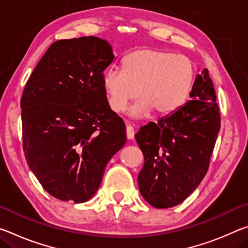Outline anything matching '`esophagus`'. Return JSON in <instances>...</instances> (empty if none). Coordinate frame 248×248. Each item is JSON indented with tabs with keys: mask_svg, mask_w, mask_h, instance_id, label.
<instances>
[{
	"mask_svg": "<svg viewBox=\"0 0 248 248\" xmlns=\"http://www.w3.org/2000/svg\"><path fill=\"white\" fill-rule=\"evenodd\" d=\"M125 134H127V138L129 140H132L134 138V129L131 127V125H127L125 128Z\"/></svg>",
	"mask_w": 248,
	"mask_h": 248,
	"instance_id": "1",
	"label": "esophagus"
}]
</instances>
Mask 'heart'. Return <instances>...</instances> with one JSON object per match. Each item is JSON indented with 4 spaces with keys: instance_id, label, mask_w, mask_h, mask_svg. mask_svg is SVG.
<instances>
[{
    "instance_id": "b5f03b06",
    "label": "heart",
    "mask_w": 248,
    "mask_h": 248,
    "mask_svg": "<svg viewBox=\"0 0 248 248\" xmlns=\"http://www.w3.org/2000/svg\"><path fill=\"white\" fill-rule=\"evenodd\" d=\"M124 70L111 66L104 72L103 85L112 111L130 109L133 118H143L155 109L169 114L186 98L190 90L194 68L189 59L161 49H139L128 53Z\"/></svg>"
}]
</instances>
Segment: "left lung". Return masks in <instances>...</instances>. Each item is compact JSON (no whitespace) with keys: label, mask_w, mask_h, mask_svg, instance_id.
Wrapping results in <instances>:
<instances>
[{"label":"left lung","mask_w":248,"mask_h":248,"mask_svg":"<svg viewBox=\"0 0 248 248\" xmlns=\"http://www.w3.org/2000/svg\"><path fill=\"white\" fill-rule=\"evenodd\" d=\"M189 96V102L136 134L144 156L139 189L157 209L179 204L198 187L220 131V109L208 69L197 75Z\"/></svg>","instance_id":"left-lung-1"}]
</instances>
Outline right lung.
Here are the masks:
<instances>
[{
	"label": "right lung",
	"instance_id": "1",
	"mask_svg": "<svg viewBox=\"0 0 248 248\" xmlns=\"http://www.w3.org/2000/svg\"><path fill=\"white\" fill-rule=\"evenodd\" d=\"M110 45L94 36L50 46L25 86L23 149L44 189L63 201L85 202L105 167L127 140L123 119L109 107L104 70Z\"/></svg>",
	"mask_w": 248,
	"mask_h": 248
}]
</instances>
